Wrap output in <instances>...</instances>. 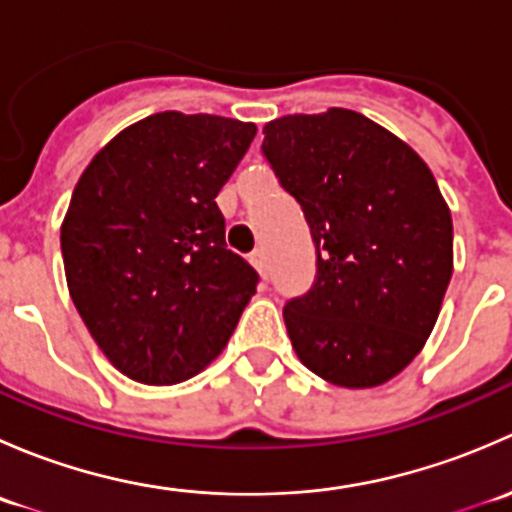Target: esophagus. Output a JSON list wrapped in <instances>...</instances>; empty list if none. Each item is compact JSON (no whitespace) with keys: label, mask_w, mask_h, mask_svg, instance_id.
I'll list each match as a JSON object with an SVG mask.
<instances>
[{"label":"esophagus","mask_w":512,"mask_h":512,"mask_svg":"<svg viewBox=\"0 0 512 512\" xmlns=\"http://www.w3.org/2000/svg\"><path fill=\"white\" fill-rule=\"evenodd\" d=\"M250 262H252V267H255V270L260 272L262 280H267V275H270V265H267L265 250H255V252H252Z\"/></svg>","instance_id":"34e87169"}]
</instances>
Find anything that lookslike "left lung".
<instances>
[{
	"instance_id": "obj_1",
	"label": "left lung",
	"mask_w": 512,
	"mask_h": 512,
	"mask_svg": "<svg viewBox=\"0 0 512 512\" xmlns=\"http://www.w3.org/2000/svg\"><path fill=\"white\" fill-rule=\"evenodd\" d=\"M262 153L302 205L317 282L285 307L299 361L371 389L414 361L453 275V223L409 143L349 108L265 123Z\"/></svg>"
}]
</instances>
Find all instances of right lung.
Listing matches in <instances>:
<instances>
[{
  "instance_id": "1",
  "label": "right lung",
  "mask_w": 512,
  "mask_h": 512,
  "mask_svg": "<svg viewBox=\"0 0 512 512\" xmlns=\"http://www.w3.org/2000/svg\"><path fill=\"white\" fill-rule=\"evenodd\" d=\"M255 123L163 111L91 158L61 223L69 294L106 359L170 386L218 359L257 289L227 250L220 188Z\"/></svg>"
}]
</instances>
